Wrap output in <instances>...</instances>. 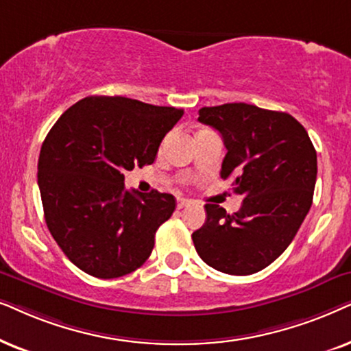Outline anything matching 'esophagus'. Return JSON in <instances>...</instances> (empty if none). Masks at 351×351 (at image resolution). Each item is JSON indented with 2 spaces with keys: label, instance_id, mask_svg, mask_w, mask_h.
Segmentation results:
<instances>
[{
  "label": "esophagus",
  "instance_id": "esophagus-1",
  "mask_svg": "<svg viewBox=\"0 0 351 351\" xmlns=\"http://www.w3.org/2000/svg\"><path fill=\"white\" fill-rule=\"evenodd\" d=\"M191 204H193V202H191V200H188V199H183V197H178V200H176V207H178V208L189 207Z\"/></svg>",
  "mask_w": 351,
  "mask_h": 351
}]
</instances>
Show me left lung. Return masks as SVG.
Returning a JSON list of instances; mask_svg holds the SVG:
<instances>
[{"label":"left lung","mask_w":351,"mask_h":351,"mask_svg":"<svg viewBox=\"0 0 351 351\" xmlns=\"http://www.w3.org/2000/svg\"><path fill=\"white\" fill-rule=\"evenodd\" d=\"M199 121L219 132L226 156L221 178L244 200L239 212L205 205L207 221L193 232L200 258L212 268L247 276L273 263L305 219L316 184V151L286 112L245 102L202 107Z\"/></svg>","instance_id":"1"}]
</instances>
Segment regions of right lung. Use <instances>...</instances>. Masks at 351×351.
Listing matches in <instances>:
<instances>
[{
  "mask_svg": "<svg viewBox=\"0 0 351 351\" xmlns=\"http://www.w3.org/2000/svg\"><path fill=\"white\" fill-rule=\"evenodd\" d=\"M183 109L88 96L45 138L38 186L48 230L67 258L99 279L138 269L175 212L171 194L125 189V171L151 165Z\"/></svg>",
  "mask_w": 351,
  "mask_h": 351,
  "instance_id": "right-lung-1",
  "label": "right lung"
}]
</instances>
